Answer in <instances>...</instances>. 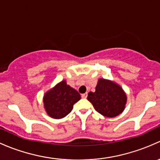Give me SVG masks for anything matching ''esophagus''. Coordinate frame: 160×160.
Listing matches in <instances>:
<instances>
[{
	"label": "esophagus",
	"instance_id": "obj_1",
	"mask_svg": "<svg viewBox=\"0 0 160 160\" xmlns=\"http://www.w3.org/2000/svg\"><path fill=\"white\" fill-rule=\"evenodd\" d=\"M87 96H88V93H87V92H85V93H84V94H82V98H86Z\"/></svg>",
	"mask_w": 160,
	"mask_h": 160
}]
</instances>
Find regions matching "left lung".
Returning <instances> with one entry per match:
<instances>
[{"instance_id":"left-lung-1","label":"left lung","mask_w":160,"mask_h":160,"mask_svg":"<svg viewBox=\"0 0 160 160\" xmlns=\"http://www.w3.org/2000/svg\"><path fill=\"white\" fill-rule=\"evenodd\" d=\"M87 98L98 113L109 118L121 114L127 101L126 93L121 86L104 78L98 79L95 92H90Z\"/></svg>"}]
</instances>
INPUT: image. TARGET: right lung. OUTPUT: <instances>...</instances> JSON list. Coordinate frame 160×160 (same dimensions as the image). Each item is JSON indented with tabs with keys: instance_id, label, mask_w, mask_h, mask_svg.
Here are the masks:
<instances>
[{
	"instance_id": "right-lung-1",
	"label": "right lung",
	"mask_w": 160,
	"mask_h": 160,
	"mask_svg": "<svg viewBox=\"0 0 160 160\" xmlns=\"http://www.w3.org/2000/svg\"><path fill=\"white\" fill-rule=\"evenodd\" d=\"M80 98V94L63 80L44 94V107L49 116L58 119L69 114Z\"/></svg>"
}]
</instances>
